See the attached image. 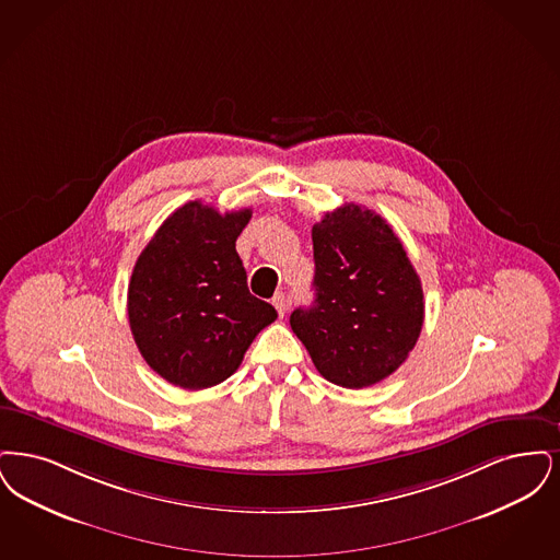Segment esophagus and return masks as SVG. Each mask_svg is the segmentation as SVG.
Returning <instances> with one entry per match:
<instances>
[{"mask_svg":"<svg viewBox=\"0 0 560 560\" xmlns=\"http://www.w3.org/2000/svg\"><path fill=\"white\" fill-rule=\"evenodd\" d=\"M271 303H273V307L278 310L280 317H284L287 310H289V299H287V294H284V292H276V296L271 299Z\"/></svg>","mask_w":560,"mask_h":560,"instance_id":"34e87169","label":"esophagus"}]
</instances>
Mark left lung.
I'll use <instances>...</instances> for the list:
<instances>
[{"label":"left lung","mask_w":560,"mask_h":560,"mask_svg":"<svg viewBox=\"0 0 560 560\" xmlns=\"http://www.w3.org/2000/svg\"><path fill=\"white\" fill-rule=\"evenodd\" d=\"M312 241L316 299L292 312V332L326 381L345 389L376 385L420 337V278L389 223L360 205L326 213Z\"/></svg>","instance_id":"8db88e82"}]
</instances>
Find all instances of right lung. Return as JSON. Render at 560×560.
I'll return each mask as SVG.
<instances>
[{"instance_id":"obj_1","label":"right lung","mask_w":560,"mask_h":560,"mask_svg":"<svg viewBox=\"0 0 560 560\" xmlns=\"http://www.w3.org/2000/svg\"><path fill=\"white\" fill-rule=\"evenodd\" d=\"M250 209L219 213L190 200L156 230L127 289L133 341L147 364L182 389L230 378L276 310L253 296L236 253Z\"/></svg>"}]
</instances>
